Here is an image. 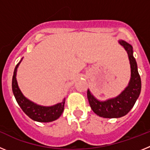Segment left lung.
Masks as SVG:
<instances>
[{
    "instance_id": "left-lung-1",
    "label": "left lung",
    "mask_w": 150,
    "mask_h": 150,
    "mask_svg": "<svg viewBox=\"0 0 150 150\" xmlns=\"http://www.w3.org/2000/svg\"><path fill=\"white\" fill-rule=\"evenodd\" d=\"M120 43L126 50L131 64V79L129 84L120 95L107 101H99L87 91V98L91 110L98 116L104 118H120L124 116L132 110L138 98L141 90V79L137 71V62L133 56L132 45L123 40Z\"/></svg>"
}]
</instances>
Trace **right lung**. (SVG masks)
I'll use <instances>...</instances> for the list:
<instances>
[{"mask_svg": "<svg viewBox=\"0 0 150 150\" xmlns=\"http://www.w3.org/2000/svg\"><path fill=\"white\" fill-rule=\"evenodd\" d=\"M19 63L17 64L13 72V79H12V88H13V95L15 96L16 100L18 105L20 106L23 112L31 120L40 122H52L59 119L64 111L65 99L63 100L62 103L57 104L52 107L40 106L28 100L26 98L24 97L18 88L16 78L17 67Z\"/></svg>", "mask_w": 150, "mask_h": 150, "instance_id": "obj_1", "label": "right lung"}]
</instances>
